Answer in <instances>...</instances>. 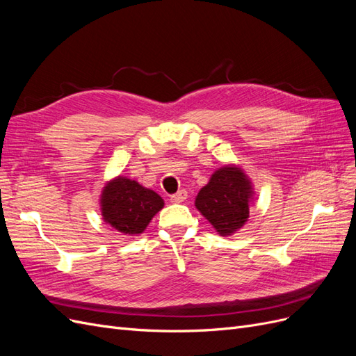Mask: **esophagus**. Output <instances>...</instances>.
<instances>
[{
  "label": "esophagus",
  "mask_w": 356,
  "mask_h": 356,
  "mask_svg": "<svg viewBox=\"0 0 356 356\" xmlns=\"http://www.w3.org/2000/svg\"><path fill=\"white\" fill-rule=\"evenodd\" d=\"M187 199V191L186 190H179L175 195L170 196V202L172 203H182Z\"/></svg>",
  "instance_id": "34e87169"
}]
</instances>
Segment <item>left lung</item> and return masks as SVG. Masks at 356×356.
<instances>
[{
    "label": "left lung",
    "mask_w": 356,
    "mask_h": 356,
    "mask_svg": "<svg viewBox=\"0 0 356 356\" xmlns=\"http://www.w3.org/2000/svg\"><path fill=\"white\" fill-rule=\"evenodd\" d=\"M254 184L236 163H227L213 172L209 182L197 193L195 207L220 236L234 234L250 218L254 204Z\"/></svg>",
    "instance_id": "8db88e82"
}]
</instances>
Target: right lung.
Returning a JSON list of instances; mask_svg holds the SVG:
<instances>
[{
	"mask_svg": "<svg viewBox=\"0 0 356 356\" xmlns=\"http://www.w3.org/2000/svg\"><path fill=\"white\" fill-rule=\"evenodd\" d=\"M165 200L138 181L117 175L105 182L99 195V211L105 224L129 238L145 232Z\"/></svg>",
	"mask_w": 356,
	"mask_h": 356,
	"instance_id": "add662e5",
	"label": "right lung"
}]
</instances>
